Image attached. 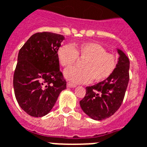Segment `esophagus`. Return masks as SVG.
Masks as SVG:
<instances>
[{
  "label": "esophagus",
  "instance_id": "34e87169",
  "mask_svg": "<svg viewBox=\"0 0 147 147\" xmlns=\"http://www.w3.org/2000/svg\"><path fill=\"white\" fill-rule=\"evenodd\" d=\"M67 86H68V87H71V88H73V87H76V85L74 84V83H72V82H68V83H67Z\"/></svg>",
  "mask_w": 147,
  "mask_h": 147
}]
</instances>
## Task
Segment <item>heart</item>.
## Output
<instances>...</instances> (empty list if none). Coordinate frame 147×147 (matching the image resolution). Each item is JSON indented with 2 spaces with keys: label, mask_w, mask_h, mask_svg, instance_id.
I'll list each match as a JSON object with an SVG mask.
<instances>
[{
  "label": "heart",
  "mask_w": 147,
  "mask_h": 147,
  "mask_svg": "<svg viewBox=\"0 0 147 147\" xmlns=\"http://www.w3.org/2000/svg\"><path fill=\"white\" fill-rule=\"evenodd\" d=\"M78 58L83 60L82 68H72L65 71V77L76 83H84L93 79L94 82L109 78L118 65L117 55L95 42H84L76 46L64 45L57 51V59L64 68L76 64Z\"/></svg>",
  "instance_id": "heart-1"
}]
</instances>
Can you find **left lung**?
Here are the masks:
<instances>
[{
	"label": "left lung",
	"instance_id": "left-lung-1",
	"mask_svg": "<svg viewBox=\"0 0 147 147\" xmlns=\"http://www.w3.org/2000/svg\"><path fill=\"white\" fill-rule=\"evenodd\" d=\"M120 54L114 73L104 81L87 86L80 107L88 116L101 121L112 116L123 102L129 80V60L123 52Z\"/></svg>",
	"mask_w": 147,
	"mask_h": 147
}]
</instances>
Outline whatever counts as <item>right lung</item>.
I'll list each match as a JSON object with an SVG mask.
<instances>
[{
    "label": "right lung",
    "instance_id": "right-lung-1",
    "mask_svg": "<svg viewBox=\"0 0 147 147\" xmlns=\"http://www.w3.org/2000/svg\"><path fill=\"white\" fill-rule=\"evenodd\" d=\"M64 39L54 32H36L18 52L13 77L15 95L22 109L30 116L48 114L60 93L66 89L57 59Z\"/></svg>",
    "mask_w": 147,
    "mask_h": 147
}]
</instances>
